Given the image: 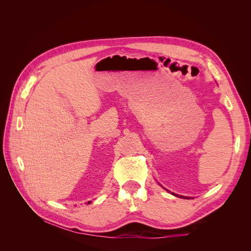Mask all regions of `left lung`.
Here are the masks:
<instances>
[{"mask_svg":"<svg viewBox=\"0 0 251 251\" xmlns=\"http://www.w3.org/2000/svg\"><path fill=\"white\" fill-rule=\"evenodd\" d=\"M166 191H168V189H166ZM169 192V191H168ZM174 196H176V197H179V198H182V199H188V197H184V196H180V195H176V194H174V193H172Z\"/></svg>","mask_w":251,"mask_h":251,"instance_id":"obj_1","label":"left lung"}]
</instances>
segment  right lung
<instances>
[{"instance_id": "right-lung-1", "label": "right lung", "mask_w": 251, "mask_h": 251, "mask_svg": "<svg viewBox=\"0 0 251 251\" xmlns=\"http://www.w3.org/2000/svg\"><path fill=\"white\" fill-rule=\"evenodd\" d=\"M90 203H91V201H89V202H88V204H90Z\"/></svg>"}]
</instances>
